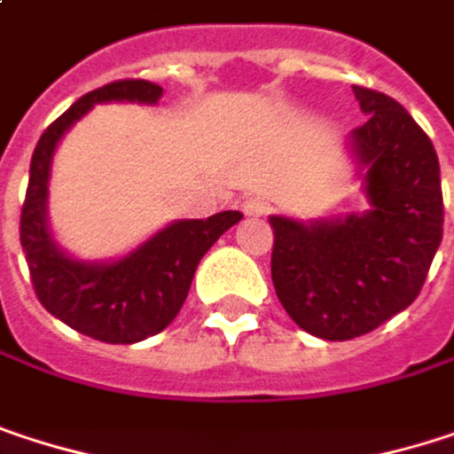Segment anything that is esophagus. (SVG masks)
I'll use <instances>...</instances> for the list:
<instances>
[{
  "instance_id": "obj_1",
  "label": "esophagus",
  "mask_w": 454,
  "mask_h": 454,
  "mask_svg": "<svg viewBox=\"0 0 454 454\" xmlns=\"http://www.w3.org/2000/svg\"><path fill=\"white\" fill-rule=\"evenodd\" d=\"M241 210H244V215H249V218H262V215H268L270 205H268V200H262V197H247V200L241 202Z\"/></svg>"
}]
</instances>
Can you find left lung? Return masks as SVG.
Here are the masks:
<instances>
[{
    "instance_id": "8db88e82",
    "label": "left lung",
    "mask_w": 454,
    "mask_h": 454,
    "mask_svg": "<svg viewBox=\"0 0 454 454\" xmlns=\"http://www.w3.org/2000/svg\"><path fill=\"white\" fill-rule=\"evenodd\" d=\"M352 91L368 115L349 134L368 210L308 223L270 215L276 294L300 328L328 341L363 336L408 308L444 223L431 138L392 97Z\"/></svg>"
}]
</instances>
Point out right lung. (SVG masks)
<instances>
[{"label":"right lung","instance_id":"add662e5","mask_svg":"<svg viewBox=\"0 0 454 454\" xmlns=\"http://www.w3.org/2000/svg\"><path fill=\"white\" fill-rule=\"evenodd\" d=\"M162 89L149 81H115L83 94L46 129L31 157L28 192L20 213V244L39 302L54 317L107 344H137L173 323L205 252L241 221L226 210L205 221H173L118 260H78L49 231V176L62 137L94 107L107 102L157 105Z\"/></svg>","mask_w":454,"mask_h":454}]
</instances>
